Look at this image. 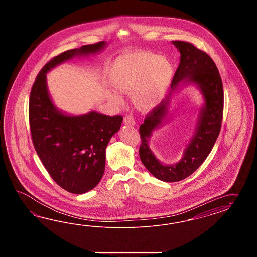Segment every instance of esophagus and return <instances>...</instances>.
Listing matches in <instances>:
<instances>
[{
	"mask_svg": "<svg viewBox=\"0 0 257 257\" xmlns=\"http://www.w3.org/2000/svg\"><path fill=\"white\" fill-rule=\"evenodd\" d=\"M123 123L125 125L134 126L136 124V121H135V119L132 115H126L124 119H123Z\"/></svg>",
	"mask_w": 257,
	"mask_h": 257,
	"instance_id": "obj_1",
	"label": "esophagus"
}]
</instances>
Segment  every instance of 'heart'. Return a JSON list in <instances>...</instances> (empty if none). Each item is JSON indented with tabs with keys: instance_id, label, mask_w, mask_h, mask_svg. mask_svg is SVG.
<instances>
[{
	"instance_id": "heart-1",
	"label": "heart",
	"mask_w": 257,
	"mask_h": 257,
	"mask_svg": "<svg viewBox=\"0 0 257 257\" xmlns=\"http://www.w3.org/2000/svg\"><path fill=\"white\" fill-rule=\"evenodd\" d=\"M175 75L168 58L151 52H137L116 60L110 70V82L118 91L130 94L138 109L151 110L160 104ZM113 100L121 99L115 93Z\"/></svg>"
}]
</instances>
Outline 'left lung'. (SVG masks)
Instances as JSON below:
<instances>
[{"mask_svg": "<svg viewBox=\"0 0 257 257\" xmlns=\"http://www.w3.org/2000/svg\"><path fill=\"white\" fill-rule=\"evenodd\" d=\"M180 52V63L172 82V91L177 90L180 82L193 83L200 89L204 105L193 137L186 147L181 160L175 164L161 163L150 149L152 132L163 125L169 112L171 95L149 113L139 128L141 145L139 156L151 175L164 182H177L192 175L205 161L219 136L224 110V91L218 69L211 57L188 42L173 41Z\"/></svg>", "mask_w": 257, "mask_h": 257, "instance_id": "8db88e82", "label": "left lung"}]
</instances>
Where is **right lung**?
<instances>
[{"label":"right lung","instance_id":"obj_1","mask_svg":"<svg viewBox=\"0 0 257 257\" xmlns=\"http://www.w3.org/2000/svg\"><path fill=\"white\" fill-rule=\"evenodd\" d=\"M105 46V42L83 45L52 58L39 72L30 95L29 119L35 151L54 181L73 194L85 193L100 181L106 146L123 118L95 111L69 116L58 110L48 93L46 73L72 57L97 54Z\"/></svg>","mask_w":257,"mask_h":257}]
</instances>
